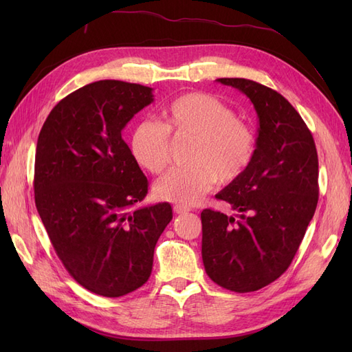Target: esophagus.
I'll return each mask as SVG.
<instances>
[{"label":"esophagus","mask_w":352,"mask_h":352,"mask_svg":"<svg viewBox=\"0 0 352 352\" xmlns=\"http://www.w3.org/2000/svg\"><path fill=\"white\" fill-rule=\"evenodd\" d=\"M173 210H175V212H176V214H185V212L190 211V208H189V207H185V206H180V204H176V206L173 207Z\"/></svg>","instance_id":"esophagus-1"}]
</instances>
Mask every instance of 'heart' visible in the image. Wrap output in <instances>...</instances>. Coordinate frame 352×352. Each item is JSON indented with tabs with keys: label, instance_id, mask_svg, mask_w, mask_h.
<instances>
[{
	"label": "heart",
	"instance_id": "heart-1",
	"mask_svg": "<svg viewBox=\"0 0 352 352\" xmlns=\"http://www.w3.org/2000/svg\"><path fill=\"white\" fill-rule=\"evenodd\" d=\"M163 124L145 120L132 135V153L144 168L162 173L170 164V133L192 138L186 160L158 180V198L192 206L216 184L239 179L257 153L252 126L235 117L228 104L201 92H188L170 101L162 111Z\"/></svg>",
	"mask_w": 352,
	"mask_h": 352
}]
</instances>
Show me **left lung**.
Returning <instances> with one entry per match:
<instances>
[{"instance_id": "1", "label": "left lung", "mask_w": 352, "mask_h": 352, "mask_svg": "<svg viewBox=\"0 0 352 352\" xmlns=\"http://www.w3.org/2000/svg\"><path fill=\"white\" fill-rule=\"evenodd\" d=\"M217 82L243 92L258 114L257 153L239 179L216 195L238 219L201 212L208 278L233 292H254L289 267L318 201V158L302 117L279 92L242 78Z\"/></svg>"}]
</instances>
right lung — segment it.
I'll use <instances>...</instances> for the list:
<instances>
[{
    "label": "right lung",
    "instance_id": "add662e5",
    "mask_svg": "<svg viewBox=\"0 0 352 352\" xmlns=\"http://www.w3.org/2000/svg\"><path fill=\"white\" fill-rule=\"evenodd\" d=\"M153 100L144 85H85L51 110L38 136L39 217L72 278L97 295L123 296L150 279L155 243L173 219L168 202L136 207L148 179L122 138Z\"/></svg>",
    "mask_w": 352,
    "mask_h": 352
}]
</instances>
